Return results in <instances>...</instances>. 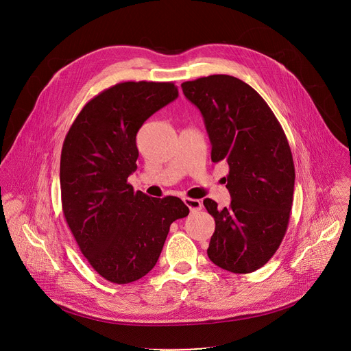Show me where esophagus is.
<instances>
[{
	"label": "esophagus",
	"mask_w": 351,
	"mask_h": 351,
	"mask_svg": "<svg viewBox=\"0 0 351 351\" xmlns=\"http://www.w3.org/2000/svg\"><path fill=\"white\" fill-rule=\"evenodd\" d=\"M183 202H184V204L189 207V210H190L191 213L199 211V210L203 208V203L199 202V199H197V198H189V197H186V198H183Z\"/></svg>",
	"instance_id": "1"
}]
</instances>
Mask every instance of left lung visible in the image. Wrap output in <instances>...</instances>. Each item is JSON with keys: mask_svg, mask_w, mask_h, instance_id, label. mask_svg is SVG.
Here are the masks:
<instances>
[{"mask_svg": "<svg viewBox=\"0 0 351 351\" xmlns=\"http://www.w3.org/2000/svg\"><path fill=\"white\" fill-rule=\"evenodd\" d=\"M183 94L202 112L213 162L229 165L232 202L219 210L207 254L222 269L250 274L276 253L286 233L294 190V164L286 134L264 98L243 80L211 75L182 83Z\"/></svg>", "mask_w": 351, "mask_h": 351, "instance_id": "1", "label": "left lung"}]
</instances>
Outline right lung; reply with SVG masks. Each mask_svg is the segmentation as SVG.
<instances>
[{
	"label": "right lung",
	"instance_id": "1",
	"mask_svg": "<svg viewBox=\"0 0 351 351\" xmlns=\"http://www.w3.org/2000/svg\"><path fill=\"white\" fill-rule=\"evenodd\" d=\"M178 95L172 82L118 83L90 99L64 140V217L88 264L112 283L152 271L171 223L189 215L180 198L148 197L128 183L137 169L138 129Z\"/></svg>",
	"mask_w": 351,
	"mask_h": 351
}]
</instances>
